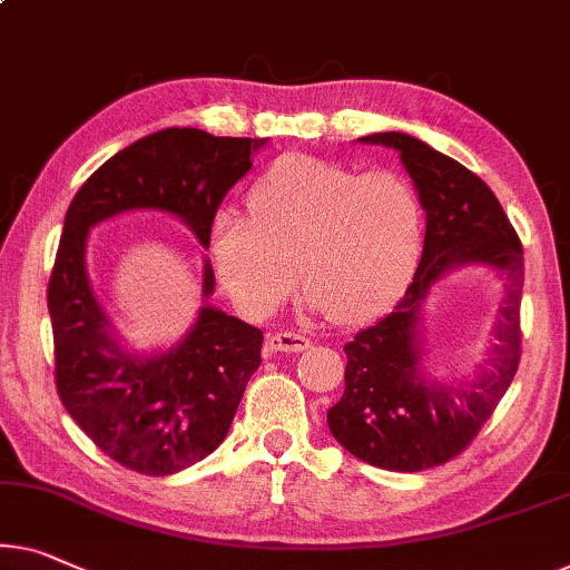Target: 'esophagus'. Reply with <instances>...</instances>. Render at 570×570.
<instances>
[{
  "label": "esophagus",
  "instance_id": "esophagus-1",
  "mask_svg": "<svg viewBox=\"0 0 570 570\" xmlns=\"http://www.w3.org/2000/svg\"><path fill=\"white\" fill-rule=\"evenodd\" d=\"M268 347L276 353H302L309 347V340L296 333H271Z\"/></svg>",
  "mask_w": 570,
  "mask_h": 570
}]
</instances>
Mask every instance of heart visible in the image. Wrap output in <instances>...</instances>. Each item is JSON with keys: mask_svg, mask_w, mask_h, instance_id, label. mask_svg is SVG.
Returning a JSON list of instances; mask_svg holds the SVG:
<instances>
[{"mask_svg": "<svg viewBox=\"0 0 570 570\" xmlns=\"http://www.w3.org/2000/svg\"><path fill=\"white\" fill-rule=\"evenodd\" d=\"M248 209L212 217L209 258L250 314L284 304L299 271L309 302L353 325L394 302L420 256V194L394 171L288 156L253 184Z\"/></svg>", "mask_w": 570, "mask_h": 570, "instance_id": "obj_1", "label": "heart"}]
</instances>
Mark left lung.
Listing matches in <instances>:
<instances>
[{
	"label": "left lung",
	"mask_w": 570,
	"mask_h": 570,
	"mask_svg": "<svg viewBox=\"0 0 570 570\" xmlns=\"http://www.w3.org/2000/svg\"><path fill=\"white\" fill-rule=\"evenodd\" d=\"M363 142L396 148L428 212L422 258L396 307L345 345V392L327 412L335 440L376 469L414 473L453 461L491 420L522 355L520 235L494 191L469 168L406 132ZM461 262H487L505 276L498 345L471 385H438L416 366V312L429 286Z\"/></svg>",
	"instance_id": "left-lung-1"
}]
</instances>
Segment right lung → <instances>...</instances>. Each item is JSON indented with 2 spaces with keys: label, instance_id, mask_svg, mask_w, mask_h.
Wrapping results in <instances>:
<instances>
[{
  "label": "right lung",
  "instance_id": "obj_1",
  "mask_svg": "<svg viewBox=\"0 0 570 570\" xmlns=\"http://www.w3.org/2000/svg\"><path fill=\"white\" fill-rule=\"evenodd\" d=\"M266 138H215L197 127H166L117 153L68 204L48 282L56 392L101 453L142 475L189 469L223 443L248 379L261 366L263 333L215 307L176 351L127 355L91 294L83 248L91 225L125 209L181 217L199 243L227 191L250 171ZM215 276L204 268V294Z\"/></svg>",
  "mask_w": 570,
  "mask_h": 570
}]
</instances>
